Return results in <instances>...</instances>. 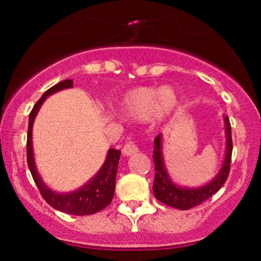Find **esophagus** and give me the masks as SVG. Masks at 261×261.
<instances>
[{"label":"esophagus","mask_w":261,"mask_h":261,"mask_svg":"<svg viewBox=\"0 0 261 261\" xmlns=\"http://www.w3.org/2000/svg\"><path fill=\"white\" fill-rule=\"evenodd\" d=\"M138 151H139L138 146L135 145L133 141H128L122 148V152L124 155H132V154H134V153H137Z\"/></svg>","instance_id":"esophagus-1"}]
</instances>
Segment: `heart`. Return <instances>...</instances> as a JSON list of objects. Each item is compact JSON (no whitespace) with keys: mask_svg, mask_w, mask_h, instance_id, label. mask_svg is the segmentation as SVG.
I'll list each match as a JSON object with an SVG mask.
<instances>
[{"mask_svg":"<svg viewBox=\"0 0 261 261\" xmlns=\"http://www.w3.org/2000/svg\"><path fill=\"white\" fill-rule=\"evenodd\" d=\"M179 105V96L172 87H139L121 97L117 109L124 117L144 120L151 116L155 121L169 119Z\"/></svg>","mask_w":261,"mask_h":261,"instance_id":"heart-1","label":"heart"}]
</instances>
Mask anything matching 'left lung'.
Returning a JSON list of instances; mask_svg holds the SVG:
<instances>
[{
  "label": "left lung",
  "instance_id": "left-lung-1",
  "mask_svg": "<svg viewBox=\"0 0 261 261\" xmlns=\"http://www.w3.org/2000/svg\"><path fill=\"white\" fill-rule=\"evenodd\" d=\"M226 126V156L223 165L217 173V176L210 183L199 188H181L171 180L167 170L164 164L162 152V134L154 139V149H153V160H154L155 177L153 183V192L158 201L165 203L166 205L173 206L179 210H188L196 205L202 204L214 194H216L223 184L226 183L230 170L231 151H233V141H231V128L228 116L224 117Z\"/></svg>",
  "mask_w": 261,
  "mask_h": 261
}]
</instances>
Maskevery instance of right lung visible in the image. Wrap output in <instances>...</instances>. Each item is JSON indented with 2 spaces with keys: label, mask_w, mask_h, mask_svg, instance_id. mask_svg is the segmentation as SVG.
I'll list each match as a JSON object with an SVG mask.
<instances>
[{
  "label": "right lung",
  "mask_w": 261,
  "mask_h": 261,
  "mask_svg": "<svg viewBox=\"0 0 261 261\" xmlns=\"http://www.w3.org/2000/svg\"><path fill=\"white\" fill-rule=\"evenodd\" d=\"M72 87V80L60 82V83L49 88L48 90L41 96V98L35 103V106L33 107V109H32V112L30 114V121H28L27 164L28 167H30L32 177H33L35 184H37L42 198H44L52 208L59 210V212L71 214V215L83 216L91 215V214L101 212L102 209H105L107 205H109L110 203H112L114 192H115V179L121 151L110 148L101 170H99L87 184L78 189V190L69 192V194H58V192L52 191L51 189L46 187V184L41 179L40 174L38 173V170L37 167H35L34 163L33 144H32V129H33L34 119L46 97L55 94L57 91L63 90V89Z\"/></svg>",
  "instance_id": "add662e5"
}]
</instances>
